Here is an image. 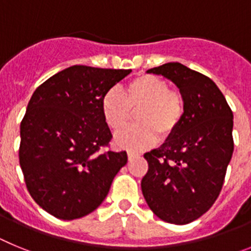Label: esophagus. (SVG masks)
<instances>
[{
  "instance_id": "esophagus-1",
  "label": "esophagus",
  "mask_w": 251,
  "mask_h": 251,
  "mask_svg": "<svg viewBox=\"0 0 251 251\" xmlns=\"http://www.w3.org/2000/svg\"><path fill=\"white\" fill-rule=\"evenodd\" d=\"M127 154H128V158H129V159H132V158H134V157L139 156V153L136 152V151H128Z\"/></svg>"
}]
</instances>
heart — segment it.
Segmentation results:
<instances>
[{
    "mask_svg": "<svg viewBox=\"0 0 251 251\" xmlns=\"http://www.w3.org/2000/svg\"><path fill=\"white\" fill-rule=\"evenodd\" d=\"M138 113L139 126L118 133L115 143L129 150H145L174 136L185 115V99L170 83L157 75L142 74L128 81L124 94L110 89L101 99V113L108 127L119 132Z\"/></svg>",
    "mask_w": 251,
    "mask_h": 251,
    "instance_id": "b5f03b06",
    "label": "heart"
}]
</instances>
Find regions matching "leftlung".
<instances>
[{"label":"left lung","mask_w":251,"mask_h":251,"mask_svg":"<svg viewBox=\"0 0 251 251\" xmlns=\"http://www.w3.org/2000/svg\"><path fill=\"white\" fill-rule=\"evenodd\" d=\"M148 73L178 86L185 115L174 136L145 153L148 171L142 192L161 220L185 225L202 216L220 195L234 152L232 112L210 77L182 64H163Z\"/></svg>","instance_id":"obj_1"}]
</instances>
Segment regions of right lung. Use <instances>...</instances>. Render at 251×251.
Listing matches in <instances>:
<instances>
[{
	"label": "right lung",
	"instance_id": "add662e5",
	"mask_svg": "<svg viewBox=\"0 0 251 251\" xmlns=\"http://www.w3.org/2000/svg\"><path fill=\"white\" fill-rule=\"evenodd\" d=\"M130 69L74 65L44 81L20 126L19 158L26 187L40 207L61 220L90 214L127 163L112 139L101 99Z\"/></svg>",
	"mask_w": 251,
	"mask_h": 251
}]
</instances>
